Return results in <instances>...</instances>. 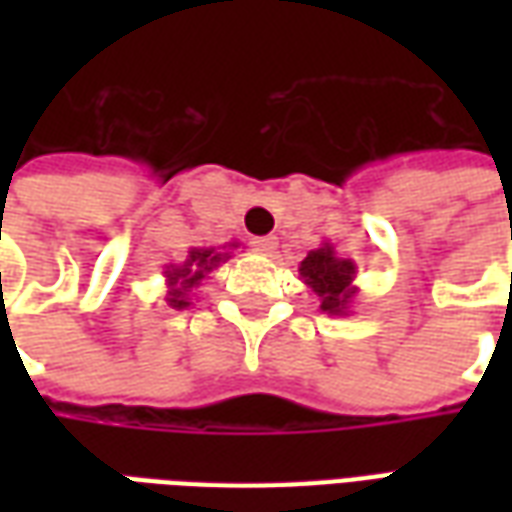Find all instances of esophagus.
I'll return each mask as SVG.
<instances>
[{"label":"esophagus","mask_w":512,"mask_h":512,"mask_svg":"<svg viewBox=\"0 0 512 512\" xmlns=\"http://www.w3.org/2000/svg\"><path fill=\"white\" fill-rule=\"evenodd\" d=\"M252 246H255L257 255H274V249H277V238L274 235H263V238H255L252 241Z\"/></svg>","instance_id":"34e87169"}]
</instances>
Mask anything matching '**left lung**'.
Returning <instances> with one entry per match:
<instances>
[{"label": "left lung", "mask_w": 512, "mask_h": 512, "mask_svg": "<svg viewBox=\"0 0 512 512\" xmlns=\"http://www.w3.org/2000/svg\"><path fill=\"white\" fill-rule=\"evenodd\" d=\"M299 277L321 301L326 315H351L359 288L354 285L356 263L337 255L332 244H321L299 263Z\"/></svg>", "instance_id": "1"}]
</instances>
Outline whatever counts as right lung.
<instances>
[{"label": "right lung", "mask_w": 512, "mask_h": 512, "mask_svg": "<svg viewBox=\"0 0 512 512\" xmlns=\"http://www.w3.org/2000/svg\"><path fill=\"white\" fill-rule=\"evenodd\" d=\"M233 249H238V241L233 244H224V246H194L189 249V255L183 263H169L167 271H164V277H167V301L172 310H186L191 307V290L200 288V282L208 274H211L213 268L222 266L224 260H230L233 257Z\"/></svg>", "instance_id": "1"}]
</instances>
